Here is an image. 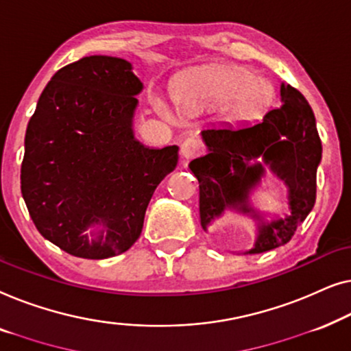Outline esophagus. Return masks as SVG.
Returning <instances> with one entry per match:
<instances>
[{
    "label": "esophagus",
    "instance_id": "obj_1",
    "mask_svg": "<svg viewBox=\"0 0 351 351\" xmlns=\"http://www.w3.org/2000/svg\"><path fill=\"white\" fill-rule=\"evenodd\" d=\"M202 151H204V145L197 138H186L181 143V154L184 159H194V157L202 154Z\"/></svg>",
    "mask_w": 351,
    "mask_h": 351
}]
</instances>
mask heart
I'll use <instances>...</instances> for the list:
<instances>
[{
    "mask_svg": "<svg viewBox=\"0 0 351 351\" xmlns=\"http://www.w3.org/2000/svg\"><path fill=\"white\" fill-rule=\"evenodd\" d=\"M274 98V87L267 79L258 77L250 68H219L197 77L191 86L175 93L181 110H191L195 103L216 105L230 103L232 112L241 119H253L267 110ZM167 111L164 105H160Z\"/></svg>",
    "mask_w": 351,
    "mask_h": 351,
    "instance_id": "1",
    "label": "heart"
}]
</instances>
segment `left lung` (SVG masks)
Segmentation results:
<instances>
[{
    "instance_id": "left-lung-1",
    "label": "left lung",
    "mask_w": 351,
    "mask_h": 351,
    "mask_svg": "<svg viewBox=\"0 0 351 351\" xmlns=\"http://www.w3.org/2000/svg\"><path fill=\"white\" fill-rule=\"evenodd\" d=\"M281 106L265 112L263 121L240 128L208 127L202 140L208 154L194 159L189 169L199 180L200 224L206 227L224 210L253 213L258 239L246 254H258L288 243L307 218L317 199V169L322 160V140L310 105L298 88L281 84ZM261 158L263 164H250ZM269 165L289 186L291 213L272 223L263 221L247 205L249 192Z\"/></svg>"
}]
</instances>
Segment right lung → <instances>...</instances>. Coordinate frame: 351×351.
<instances>
[{
  "mask_svg": "<svg viewBox=\"0 0 351 351\" xmlns=\"http://www.w3.org/2000/svg\"><path fill=\"white\" fill-rule=\"evenodd\" d=\"M143 84L124 58L90 56L63 66L39 97L25 133L21 187L44 239L68 254L106 259L141 234L178 146L151 149L133 135ZM105 231L92 242L88 226Z\"/></svg>",
  "mask_w": 351,
  "mask_h": 351,
  "instance_id": "add662e5",
  "label": "right lung"
}]
</instances>
